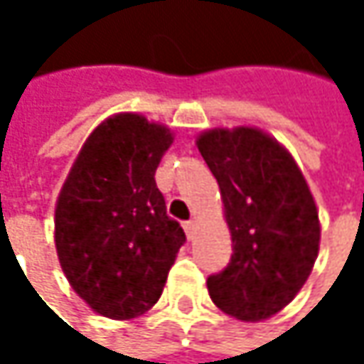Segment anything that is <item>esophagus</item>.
<instances>
[{
    "instance_id": "34e87169",
    "label": "esophagus",
    "mask_w": 364,
    "mask_h": 364,
    "mask_svg": "<svg viewBox=\"0 0 364 364\" xmlns=\"http://www.w3.org/2000/svg\"><path fill=\"white\" fill-rule=\"evenodd\" d=\"M183 230H185L187 238L191 240V238H193V232H196V223H193V221H185V223H183Z\"/></svg>"
}]
</instances>
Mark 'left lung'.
<instances>
[{"label": "left lung", "mask_w": 364, "mask_h": 364, "mask_svg": "<svg viewBox=\"0 0 364 364\" xmlns=\"http://www.w3.org/2000/svg\"><path fill=\"white\" fill-rule=\"evenodd\" d=\"M198 149L219 183L234 255L208 276L210 299L225 314L255 323L299 293L318 257L314 198L291 154L261 130L215 128Z\"/></svg>", "instance_id": "obj_1"}]
</instances>
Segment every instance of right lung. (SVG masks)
Segmentation results:
<instances>
[{
    "instance_id": "add662e5",
    "label": "right lung",
    "mask_w": 364,
    "mask_h": 364,
    "mask_svg": "<svg viewBox=\"0 0 364 364\" xmlns=\"http://www.w3.org/2000/svg\"><path fill=\"white\" fill-rule=\"evenodd\" d=\"M171 143V130L143 115H113L86 139L58 196L60 267L73 291L107 318L145 314L185 242L154 177Z\"/></svg>"
}]
</instances>
